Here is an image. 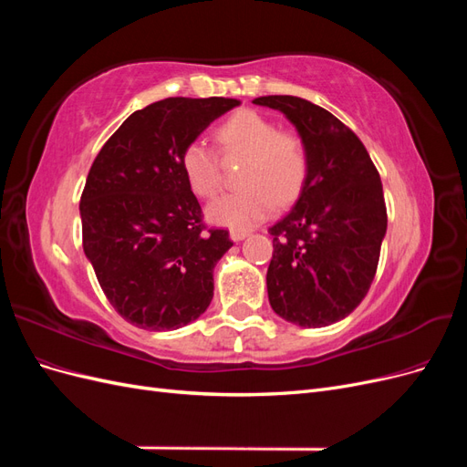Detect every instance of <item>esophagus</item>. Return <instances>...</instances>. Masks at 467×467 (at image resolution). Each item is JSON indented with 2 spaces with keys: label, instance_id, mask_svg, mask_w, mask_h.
<instances>
[{
  "label": "esophagus",
  "instance_id": "34e87169",
  "mask_svg": "<svg viewBox=\"0 0 467 467\" xmlns=\"http://www.w3.org/2000/svg\"><path fill=\"white\" fill-rule=\"evenodd\" d=\"M249 235V232H237V230H232V234H230V237L234 239V242L237 244V242H242V239H245Z\"/></svg>",
  "mask_w": 467,
  "mask_h": 467
}]
</instances>
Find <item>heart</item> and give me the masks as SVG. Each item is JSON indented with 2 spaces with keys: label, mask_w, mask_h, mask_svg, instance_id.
<instances>
[{
  "label": "heart",
  "mask_w": 467,
  "mask_h": 467,
  "mask_svg": "<svg viewBox=\"0 0 467 467\" xmlns=\"http://www.w3.org/2000/svg\"><path fill=\"white\" fill-rule=\"evenodd\" d=\"M214 140L225 158H244L237 182L242 189L220 196L208 206V218L237 232L263 222L275 204L300 194L307 175V150L300 134L278 130L275 120L257 110L242 109L220 122ZM181 169L191 191L212 199L220 189L218 155L201 142L181 153Z\"/></svg>",
  "instance_id": "1"
}]
</instances>
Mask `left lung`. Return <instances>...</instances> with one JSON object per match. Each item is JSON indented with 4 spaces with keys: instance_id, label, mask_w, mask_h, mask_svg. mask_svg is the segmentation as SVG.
I'll use <instances>...</instances> for the list:
<instances>
[{
    "instance_id": "obj_1",
    "label": "left lung",
    "mask_w": 467,
    "mask_h": 467,
    "mask_svg": "<svg viewBox=\"0 0 467 467\" xmlns=\"http://www.w3.org/2000/svg\"><path fill=\"white\" fill-rule=\"evenodd\" d=\"M253 103L280 110L307 150L298 201L268 228V302L294 325L325 327L345 319L374 280L388 228L379 173L358 136L323 107L292 95Z\"/></svg>"
}]
</instances>
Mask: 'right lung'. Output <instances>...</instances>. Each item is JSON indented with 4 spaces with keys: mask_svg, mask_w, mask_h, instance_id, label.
Here are the masks:
<instances>
[{
    "mask_svg": "<svg viewBox=\"0 0 467 467\" xmlns=\"http://www.w3.org/2000/svg\"><path fill=\"white\" fill-rule=\"evenodd\" d=\"M239 103H151L120 124L89 169L79 202L83 251L110 306L140 329H179L212 302L214 266L234 244L228 230H206L181 153Z\"/></svg>",
    "mask_w": 467,
    "mask_h": 467,
    "instance_id": "add662e5",
    "label": "right lung"
}]
</instances>
